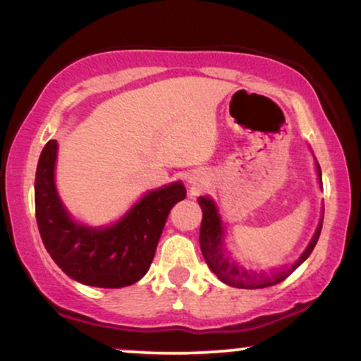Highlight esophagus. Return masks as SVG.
<instances>
[{
	"label": "esophagus",
	"mask_w": 361,
	"mask_h": 361,
	"mask_svg": "<svg viewBox=\"0 0 361 361\" xmlns=\"http://www.w3.org/2000/svg\"><path fill=\"white\" fill-rule=\"evenodd\" d=\"M204 181H205L204 173L195 171V173H190V175H188V183L192 185L193 188H198V186H202V185H204Z\"/></svg>",
	"instance_id": "34e87169"
}]
</instances>
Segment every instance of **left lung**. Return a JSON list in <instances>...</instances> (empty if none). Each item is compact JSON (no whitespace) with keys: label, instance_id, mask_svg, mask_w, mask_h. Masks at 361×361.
Wrapping results in <instances>:
<instances>
[{"label":"left lung","instance_id":"left-lung-1","mask_svg":"<svg viewBox=\"0 0 361 361\" xmlns=\"http://www.w3.org/2000/svg\"><path fill=\"white\" fill-rule=\"evenodd\" d=\"M310 151H312V149H310ZM314 163H316L319 186L322 188V173L316 156H314ZM197 200L202 209V215H204L200 226V250L204 252V258L210 270L217 275L219 280L235 288H264L283 281L309 258L310 252L316 247L319 235H321L322 219H324V205H322L321 209V219H319L314 235L310 238L309 244L305 246V250L302 251L299 258L293 261V263L285 264V267L281 268H273V270L256 273L252 270H247L246 267H243L239 261H235L233 258V252L229 251L226 243V227H224L221 210H219V205L215 204L214 198L207 197L205 195V197H198Z\"/></svg>","mask_w":361,"mask_h":361}]
</instances>
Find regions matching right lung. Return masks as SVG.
Here are the masks:
<instances>
[{
  "label": "right lung",
  "instance_id": "add662e5",
  "mask_svg": "<svg viewBox=\"0 0 361 361\" xmlns=\"http://www.w3.org/2000/svg\"><path fill=\"white\" fill-rule=\"evenodd\" d=\"M57 140H49L35 173V217L51 258L69 279L100 288H122L146 275L173 205L183 200V181L149 190L109 226L73 217L56 186Z\"/></svg>",
  "mask_w": 361,
  "mask_h": 361
}]
</instances>
